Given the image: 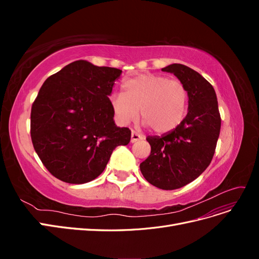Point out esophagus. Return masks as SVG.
Here are the masks:
<instances>
[{
  "label": "esophagus",
  "instance_id": "34e87169",
  "mask_svg": "<svg viewBox=\"0 0 259 259\" xmlns=\"http://www.w3.org/2000/svg\"><path fill=\"white\" fill-rule=\"evenodd\" d=\"M143 138H144L143 135L138 134V133L135 132V131H132V135H131V142L132 143H136V142H138V140H142Z\"/></svg>",
  "mask_w": 259,
  "mask_h": 259
}]
</instances>
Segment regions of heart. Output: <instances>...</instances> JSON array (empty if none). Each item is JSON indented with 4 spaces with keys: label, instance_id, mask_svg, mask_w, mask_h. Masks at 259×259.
Returning a JSON list of instances; mask_svg holds the SVG:
<instances>
[{
    "label": "heart",
    "instance_id": "1",
    "mask_svg": "<svg viewBox=\"0 0 259 259\" xmlns=\"http://www.w3.org/2000/svg\"><path fill=\"white\" fill-rule=\"evenodd\" d=\"M123 94H115L110 105L116 120L122 124L140 117L153 132L164 134L177 128L188 111L189 93L179 80L162 74L145 73L127 79Z\"/></svg>",
    "mask_w": 259,
    "mask_h": 259
}]
</instances>
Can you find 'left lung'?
<instances>
[{
	"instance_id": "obj_1",
	"label": "left lung",
	"mask_w": 259,
	"mask_h": 259,
	"mask_svg": "<svg viewBox=\"0 0 259 259\" xmlns=\"http://www.w3.org/2000/svg\"><path fill=\"white\" fill-rule=\"evenodd\" d=\"M162 71L174 73L189 93L188 113L177 128L163 136H148L151 146L140 171L148 183L163 190L189 184L206 169L213 159L222 119L211 84L193 69L173 64Z\"/></svg>"
}]
</instances>
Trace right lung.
I'll return each mask as SVG.
<instances>
[{"instance_id":"1","label":"right lung","mask_w":259,"mask_h":259,"mask_svg":"<svg viewBox=\"0 0 259 259\" xmlns=\"http://www.w3.org/2000/svg\"><path fill=\"white\" fill-rule=\"evenodd\" d=\"M122 70L71 62L43 83L31 108L30 134L43 165L61 182L85 184L103 173L131 130L117 127L109 95Z\"/></svg>"}]
</instances>
